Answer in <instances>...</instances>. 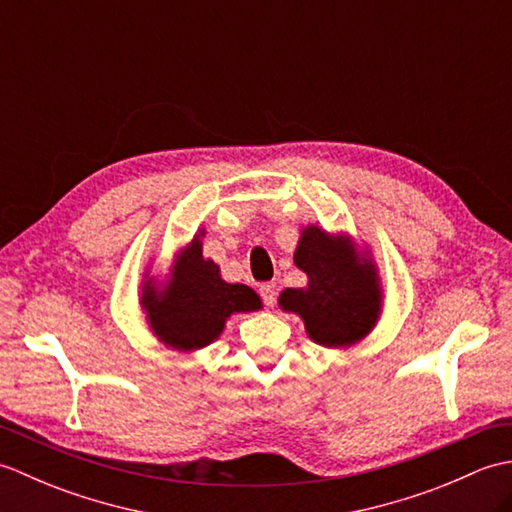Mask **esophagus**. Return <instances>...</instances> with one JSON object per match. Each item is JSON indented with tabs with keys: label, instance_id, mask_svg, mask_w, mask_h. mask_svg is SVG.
Masks as SVG:
<instances>
[{
	"label": "esophagus",
	"instance_id": "esophagus-1",
	"mask_svg": "<svg viewBox=\"0 0 512 512\" xmlns=\"http://www.w3.org/2000/svg\"><path fill=\"white\" fill-rule=\"evenodd\" d=\"M259 295H262L266 306L273 308L275 301H277V286L275 284H264L262 288H259Z\"/></svg>",
	"mask_w": 512,
	"mask_h": 512
}]
</instances>
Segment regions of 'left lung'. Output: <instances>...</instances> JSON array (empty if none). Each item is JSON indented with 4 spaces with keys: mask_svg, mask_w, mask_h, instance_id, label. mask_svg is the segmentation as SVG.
Instances as JSON below:
<instances>
[{
    "mask_svg": "<svg viewBox=\"0 0 512 512\" xmlns=\"http://www.w3.org/2000/svg\"><path fill=\"white\" fill-rule=\"evenodd\" d=\"M295 266L308 275V284L281 292L279 308L297 314L314 343L347 350L376 328L385 295L367 246L350 233L308 224L301 228Z\"/></svg>",
    "mask_w": 512,
    "mask_h": 512,
    "instance_id": "1",
    "label": "left lung"
}]
</instances>
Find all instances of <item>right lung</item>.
I'll return each instance as SVG.
<instances>
[{
  "label": "right lung",
  "instance_id": "obj_1",
  "mask_svg": "<svg viewBox=\"0 0 512 512\" xmlns=\"http://www.w3.org/2000/svg\"><path fill=\"white\" fill-rule=\"evenodd\" d=\"M200 237L204 231L173 255L165 277L147 268L138 295L149 332L182 354H193L220 339L233 314L264 308L253 288L222 279L220 266L202 255Z\"/></svg>",
  "mask_w": 512,
  "mask_h": 512
}]
</instances>
